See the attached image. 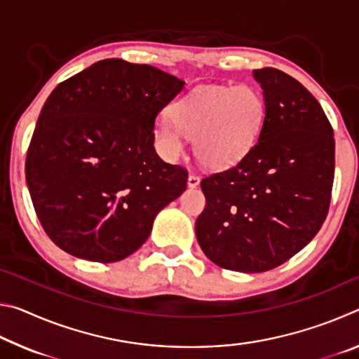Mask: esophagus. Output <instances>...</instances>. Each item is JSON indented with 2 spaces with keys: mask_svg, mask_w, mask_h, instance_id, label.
Returning <instances> with one entry per match:
<instances>
[{
  "mask_svg": "<svg viewBox=\"0 0 359 359\" xmlns=\"http://www.w3.org/2000/svg\"><path fill=\"white\" fill-rule=\"evenodd\" d=\"M199 182H201V179H199L196 174L191 172L190 175H188V182H187V184H188V187H190V188H196V187L199 185Z\"/></svg>",
  "mask_w": 359,
  "mask_h": 359,
  "instance_id": "1",
  "label": "esophagus"
}]
</instances>
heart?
Wrapping results in <instances>:
<instances>
[{
    "instance_id": "b5f03b06",
    "label": "heart",
    "mask_w": 359,
    "mask_h": 359,
    "mask_svg": "<svg viewBox=\"0 0 359 359\" xmlns=\"http://www.w3.org/2000/svg\"><path fill=\"white\" fill-rule=\"evenodd\" d=\"M264 100L248 85L196 90L169 107V120H156L154 137L166 160L193 139L194 155L204 166L224 169L236 165L257 142L264 120Z\"/></svg>"
}]
</instances>
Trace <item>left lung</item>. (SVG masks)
Masks as SVG:
<instances>
[{
	"label": "left lung",
	"instance_id": "1",
	"mask_svg": "<svg viewBox=\"0 0 359 359\" xmlns=\"http://www.w3.org/2000/svg\"><path fill=\"white\" fill-rule=\"evenodd\" d=\"M264 96L257 142L238 165L201 180L196 239L217 266L264 272L302 250L327 215L334 133L312 93L283 71L255 69Z\"/></svg>",
	"mask_w": 359,
	"mask_h": 359
}]
</instances>
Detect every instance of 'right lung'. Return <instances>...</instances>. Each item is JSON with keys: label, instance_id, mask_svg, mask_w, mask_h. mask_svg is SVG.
<instances>
[{"label": "right lung", "instance_id": "1", "mask_svg": "<svg viewBox=\"0 0 359 359\" xmlns=\"http://www.w3.org/2000/svg\"><path fill=\"white\" fill-rule=\"evenodd\" d=\"M185 82L120 58L57 85L39 114L25 175L48 238L72 257L114 263L147 241L188 172L156 155L158 114Z\"/></svg>", "mask_w": 359, "mask_h": 359}]
</instances>
